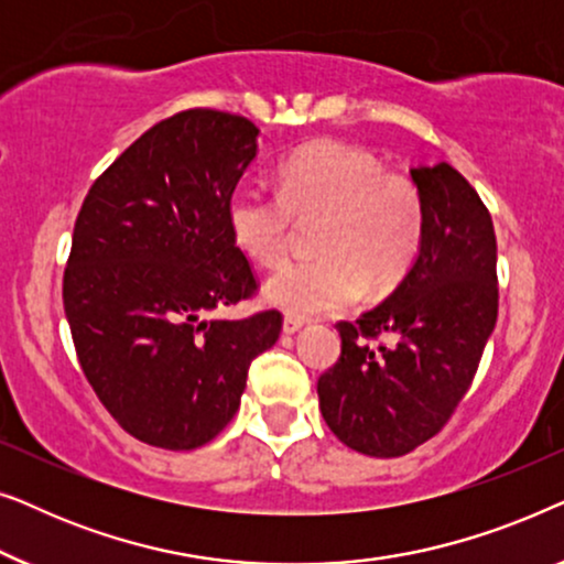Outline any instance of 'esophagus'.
<instances>
[{
  "label": "esophagus",
  "instance_id": "esophagus-1",
  "mask_svg": "<svg viewBox=\"0 0 564 564\" xmlns=\"http://www.w3.org/2000/svg\"><path fill=\"white\" fill-rule=\"evenodd\" d=\"M303 328V318H295V315H284L282 330L284 334H295V330Z\"/></svg>",
  "mask_w": 564,
  "mask_h": 564
}]
</instances>
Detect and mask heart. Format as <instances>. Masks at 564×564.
Masks as SVG:
<instances>
[{"label": "heart", "mask_w": 564, "mask_h": 564, "mask_svg": "<svg viewBox=\"0 0 564 564\" xmlns=\"http://www.w3.org/2000/svg\"><path fill=\"white\" fill-rule=\"evenodd\" d=\"M315 253L269 276L264 295L297 318L341 311L365 288L384 295L405 280L426 238V199L411 176L382 172L372 153L315 141L280 166V192L241 187L228 199L234 243L259 267L288 259L297 223H318Z\"/></svg>", "instance_id": "obj_1"}]
</instances>
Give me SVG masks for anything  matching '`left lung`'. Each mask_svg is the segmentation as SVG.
Returning a JSON list of instances; mask_svg holds the SVG:
<instances>
[{"instance_id":"obj_1","label":"left lung","mask_w":564,"mask_h":564,"mask_svg":"<svg viewBox=\"0 0 564 564\" xmlns=\"http://www.w3.org/2000/svg\"><path fill=\"white\" fill-rule=\"evenodd\" d=\"M411 176L426 199L421 257L382 305L336 323L341 357L318 380L328 429L369 457H400L446 426L498 321L488 207L444 161Z\"/></svg>"}]
</instances>
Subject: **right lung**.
<instances>
[{
    "label": "right lung",
    "mask_w": 564,
    "mask_h": 564,
    "mask_svg": "<svg viewBox=\"0 0 564 564\" xmlns=\"http://www.w3.org/2000/svg\"><path fill=\"white\" fill-rule=\"evenodd\" d=\"M243 115L192 107L156 122L91 184L64 269V311L91 390L138 442L184 452L234 419L280 311L218 321L259 280L228 199L257 156Z\"/></svg>",
    "instance_id": "add662e5"
}]
</instances>
